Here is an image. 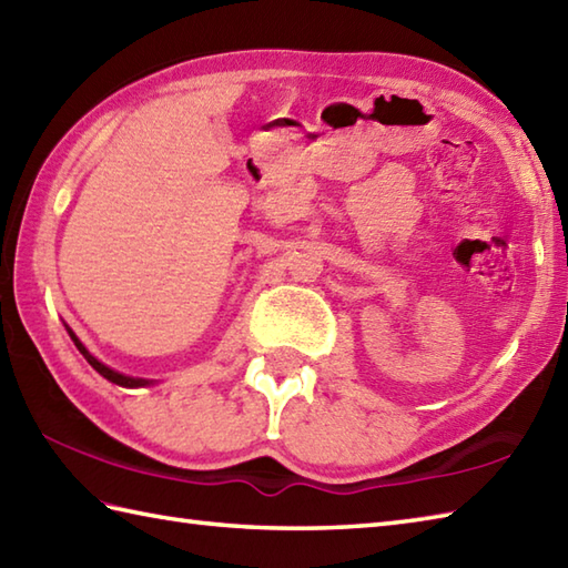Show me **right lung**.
I'll return each mask as SVG.
<instances>
[{
	"label": "right lung",
	"instance_id": "1",
	"mask_svg": "<svg viewBox=\"0 0 568 568\" xmlns=\"http://www.w3.org/2000/svg\"><path fill=\"white\" fill-rule=\"evenodd\" d=\"M68 329V334H70V339L75 342V346H78V352L88 358V364L100 373L102 378H106L110 383H114V385H122V388H146V385H153L155 381H149V378H134V376H126V373H119V371H114V368H110L106 364H102L100 358H94L90 352H88V346H84L78 336H75V332H72L70 327H65Z\"/></svg>",
	"mask_w": 568,
	"mask_h": 568
}]
</instances>
